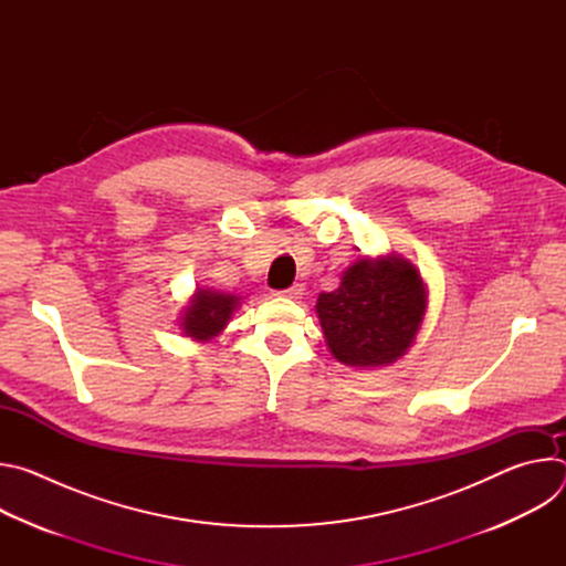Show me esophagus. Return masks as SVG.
<instances>
[{"mask_svg":"<svg viewBox=\"0 0 566 566\" xmlns=\"http://www.w3.org/2000/svg\"><path fill=\"white\" fill-rule=\"evenodd\" d=\"M302 291H304V286H302V284H293V286H289V289L275 291V295H282V297H293V300H297V297L302 295Z\"/></svg>","mask_w":566,"mask_h":566,"instance_id":"1","label":"esophagus"}]
</instances>
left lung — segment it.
<instances>
[{
  "label": "left lung",
  "mask_w": 566,
  "mask_h": 566,
  "mask_svg": "<svg viewBox=\"0 0 566 566\" xmlns=\"http://www.w3.org/2000/svg\"><path fill=\"white\" fill-rule=\"evenodd\" d=\"M317 317L336 360L352 367L394 363L408 352L426 313V286L398 255L363 260L332 293H319Z\"/></svg>",
  "instance_id": "1"
}]
</instances>
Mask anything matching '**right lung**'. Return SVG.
<instances>
[{
  "mask_svg": "<svg viewBox=\"0 0 566 566\" xmlns=\"http://www.w3.org/2000/svg\"><path fill=\"white\" fill-rule=\"evenodd\" d=\"M239 297L223 295L217 291H197L190 308L186 311V317L181 322L184 332L195 340H210L217 336L237 308Z\"/></svg>",
  "mask_w": 566,
  "mask_h": 566,
  "instance_id": "1",
  "label": "right lung"
}]
</instances>
